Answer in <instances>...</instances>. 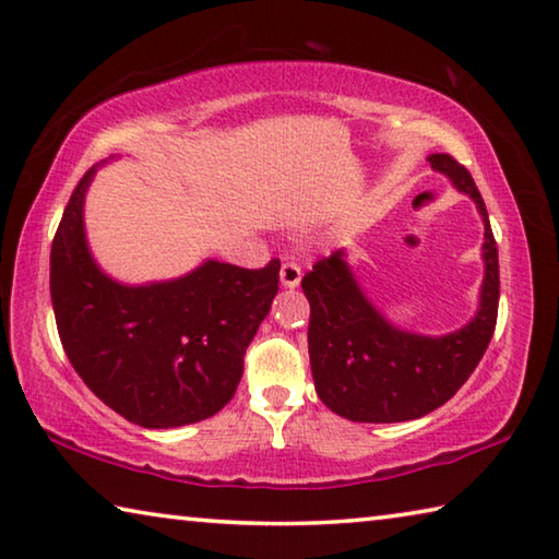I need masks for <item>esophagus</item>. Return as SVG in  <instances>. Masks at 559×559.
Segmentation results:
<instances>
[{
	"mask_svg": "<svg viewBox=\"0 0 559 559\" xmlns=\"http://www.w3.org/2000/svg\"><path fill=\"white\" fill-rule=\"evenodd\" d=\"M302 278V271L296 261H283L281 266V286L283 288H298Z\"/></svg>",
	"mask_w": 559,
	"mask_h": 559,
	"instance_id": "obj_1",
	"label": "esophagus"
}]
</instances>
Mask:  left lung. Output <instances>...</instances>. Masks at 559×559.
Masks as SVG:
<instances>
[{
	"mask_svg": "<svg viewBox=\"0 0 559 559\" xmlns=\"http://www.w3.org/2000/svg\"><path fill=\"white\" fill-rule=\"evenodd\" d=\"M427 159L433 173L447 175L459 192L476 202L484 219L478 310L453 333H409L390 323L367 298L343 249L318 261L300 283L310 302V370L320 402L349 421L394 424L439 409L476 370L493 337L500 298L498 246L484 197L468 169L451 155L437 153Z\"/></svg>",
	"mask_w": 559,
	"mask_h": 559,
	"instance_id": "1",
	"label": "left lung"
}]
</instances>
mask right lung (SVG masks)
<instances>
[{"instance_id":"right-lung-1","label":"right lung","mask_w":559,"mask_h":559,"mask_svg":"<svg viewBox=\"0 0 559 559\" xmlns=\"http://www.w3.org/2000/svg\"><path fill=\"white\" fill-rule=\"evenodd\" d=\"M91 167L51 243V302L73 370L112 412L145 429L210 419L231 400L246 347L278 293L281 261L239 269L206 259L173 281L128 286L93 259L83 202Z\"/></svg>"}]
</instances>
